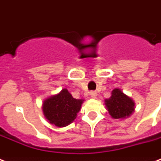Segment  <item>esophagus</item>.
Listing matches in <instances>:
<instances>
[{
  "label": "esophagus",
  "instance_id": "1",
  "mask_svg": "<svg viewBox=\"0 0 161 161\" xmlns=\"http://www.w3.org/2000/svg\"><path fill=\"white\" fill-rule=\"evenodd\" d=\"M90 96H91V98H96V97H97V93H96L95 92H91Z\"/></svg>",
  "mask_w": 161,
  "mask_h": 161
}]
</instances>
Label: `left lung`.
<instances>
[{
  "label": "left lung",
  "instance_id": "obj_1",
  "mask_svg": "<svg viewBox=\"0 0 161 161\" xmlns=\"http://www.w3.org/2000/svg\"><path fill=\"white\" fill-rule=\"evenodd\" d=\"M109 98L104 101L108 111L114 119H125L135 111V102L119 88L112 91Z\"/></svg>",
  "mask_w": 161,
  "mask_h": 161
}]
</instances>
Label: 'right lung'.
Instances as JSON below:
<instances>
[{
    "mask_svg": "<svg viewBox=\"0 0 161 161\" xmlns=\"http://www.w3.org/2000/svg\"><path fill=\"white\" fill-rule=\"evenodd\" d=\"M83 99H76L68 89L45 99L42 103L44 116L57 127H65L73 122L79 112Z\"/></svg>",
    "mask_w": 161,
    "mask_h": 161,
    "instance_id": "right-lung-1",
    "label": "right lung"
}]
</instances>
